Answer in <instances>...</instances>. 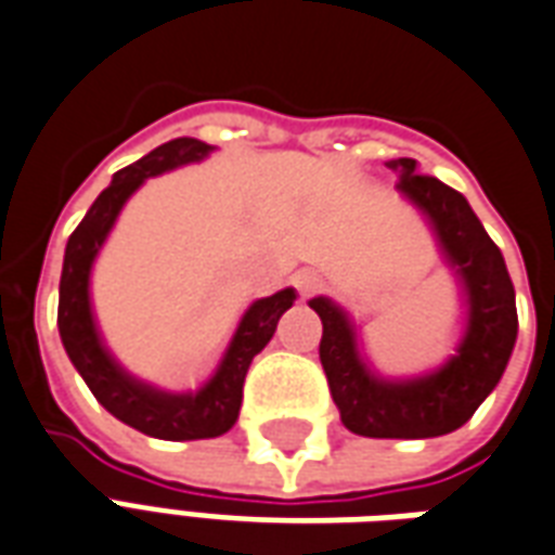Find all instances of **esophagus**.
Wrapping results in <instances>:
<instances>
[{"label":"esophagus","mask_w":555,"mask_h":555,"mask_svg":"<svg viewBox=\"0 0 555 555\" xmlns=\"http://www.w3.org/2000/svg\"><path fill=\"white\" fill-rule=\"evenodd\" d=\"M295 286H298L301 298H310V295H317L319 289H322V278H319L317 272L305 269V272L295 274Z\"/></svg>","instance_id":"obj_1"}]
</instances>
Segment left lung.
Here are the masks:
<instances>
[{
  "mask_svg": "<svg viewBox=\"0 0 555 555\" xmlns=\"http://www.w3.org/2000/svg\"><path fill=\"white\" fill-rule=\"evenodd\" d=\"M399 171L396 189L428 218L443 257L464 289L467 325L459 349L440 370L387 382L366 370L346 310L313 298L322 319L319 361L343 426L363 438H438L461 428L500 384L517 339L515 286L505 260L467 197L438 177L416 171V159L387 162Z\"/></svg>",
  "mask_w": 555,
  "mask_h": 555,
  "instance_id": "8db88e82",
  "label": "left lung"
}]
</instances>
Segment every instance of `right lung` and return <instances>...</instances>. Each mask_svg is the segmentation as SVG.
<instances>
[{
  "mask_svg": "<svg viewBox=\"0 0 555 555\" xmlns=\"http://www.w3.org/2000/svg\"><path fill=\"white\" fill-rule=\"evenodd\" d=\"M209 150H212L209 144L197 139H173L150 150L147 156L127 165L124 171H117L112 177V185L100 192V197L79 221V228L73 230L67 238V250H64L62 286H59V334H62L67 358L108 414L159 440L218 438L233 428L238 420V408H242V384H245L250 361L254 354L266 349L281 317L295 301V289L289 286L254 301L245 310V317L238 319L236 334L230 339L216 375L197 393H165L132 378L129 372L120 370V363L103 346L94 310H91L88 283H91V266L106 242L108 230L115 228L129 194L147 177L171 171L189 162H201Z\"/></svg>",
  "mask_w": 555,
  "mask_h": 555,
  "instance_id": "obj_1",
  "label": "right lung"
}]
</instances>
